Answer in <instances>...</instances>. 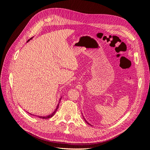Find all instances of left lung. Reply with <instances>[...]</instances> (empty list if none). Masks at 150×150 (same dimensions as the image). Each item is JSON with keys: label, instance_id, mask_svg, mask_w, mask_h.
<instances>
[{"label": "left lung", "instance_id": "8db88e82", "mask_svg": "<svg viewBox=\"0 0 150 150\" xmlns=\"http://www.w3.org/2000/svg\"><path fill=\"white\" fill-rule=\"evenodd\" d=\"M83 118H84V121H85V122H86V123H88V125H91V124H89V122H88V121H86V119H85V118H84V116H83ZM91 126H92V125H91Z\"/></svg>", "mask_w": 150, "mask_h": 150}]
</instances>
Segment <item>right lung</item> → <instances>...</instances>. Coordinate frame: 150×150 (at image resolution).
Listing matches in <instances>:
<instances>
[{
  "label": "right lung",
  "instance_id": "1",
  "mask_svg": "<svg viewBox=\"0 0 150 150\" xmlns=\"http://www.w3.org/2000/svg\"><path fill=\"white\" fill-rule=\"evenodd\" d=\"M32 38H30V39H31ZM30 39H29L28 40V41H29L30 40ZM61 98H60V99H59V103H58V104H57V108H56V110H55V111H54L53 112H52L51 115H48V116H38V117H40V118H42V119H48V118H50V117H52L54 115H55V113H56V111L57 110V108H58V107H59V103H60V101H61ZM31 115H32V114H30Z\"/></svg>",
  "mask_w": 150,
  "mask_h": 150
}]
</instances>
